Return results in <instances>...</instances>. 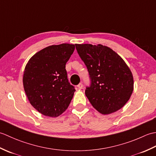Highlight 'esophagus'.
<instances>
[{
  "mask_svg": "<svg viewBox=\"0 0 156 156\" xmlns=\"http://www.w3.org/2000/svg\"><path fill=\"white\" fill-rule=\"evenodd\" d=\"M77 87H78V88H79V89H82V88H83V84H82V83H80L79 84H78Z\"/></svg>",
  "mask_w": 156,
  "mask_h": 156,
  "instance_id": "esophagus-1",
  "label": "esophagus"
}]
</instances>
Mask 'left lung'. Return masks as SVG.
Masks as SVG:
<instances>
[{
  "mask_svg": "<svg viewBox=\"0 0 156 156\" xmlns=\"http://www.w3.org/2000/svg\"><path fill=\"white\" fill-rule=\"evenodd\" d=\"M75 45L90 76V85L85 94L91 105L102 115L121 109L133 90V75L125 61L107 46Z\"/></svg>",
  "mask_w": 156,
  "mask_h": 156,
  "instance_id": "left-lung-1",
  "label": "left lung"
}]
</instances>
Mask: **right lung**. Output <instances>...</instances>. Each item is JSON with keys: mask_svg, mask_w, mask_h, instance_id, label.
Segmentation results:
<instances>
[{"mask_svg": "<svg viewBox=\"0 0 156 156\" xmlns=\"http://www.w3.org/2000/svg\"><path fill=\"white\" fill-rule=\"evenodd\" d=\"M74 49V45L69 44L48 46L32 56L25 66V94L42 115L57 117L70 103L76 90L68 81L66 64Z\"/></svg>", "mask_w": 156, "mask_h": 156, "instance_id": "obj_1", "label": "right lung"}]
</instances>
